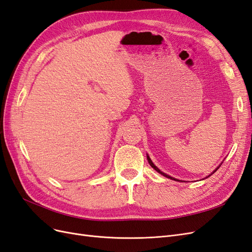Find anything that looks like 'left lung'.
Masks as SVG:
<instances>
[{
    "mask_svg": "<svg viewBox=\"0 0 252 252\" xmlns=\"http://www.w3.org/2000/svg\"><path fill=\"white\" fill-rule=\"evenodd\" d=\"M147 158H148V161H149V163H150V166H151V167H152V168H153L154 170H156V171L158 172V173H160L161 175H163V176H166L167 178H170V179H174V181H178V179H175V178H173V177H171L170 175H168V174H166V173H163V172H161V171H160L159 169H158V168H157V167L155 166V164H154V163L152 162V160H151V158H150V157H149L148 155H147ZM220 167V166H219V167H218L217 169H215V170H214V171L212 172V173H211L210 175H212V174L214 173V172H217V171H218V169H219ZM210 175H209V176H210ZM209 176H207L206 178H208V177H209ZM178 182H179V181H178Z\"/></svg>",
    "mask_w": 252,
    "mask_h": 252,
    "instance_id": "8db88e82",
    "label": "left lung"
}]
</instances>
